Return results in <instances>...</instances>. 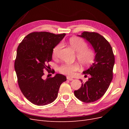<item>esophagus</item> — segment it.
<instances>
[{
	"label": "esophagus",
	"mask_w": 129,
	"mask_h": 129,
	"mask_svg": "<svg viewBox=\"0 0 129 129\" xmlns=\"http://www.w3.org/2000/svg\"><path fill=\"white\" fill-rule=\"evenodd\" d=\"M67 79L68 80H69V81H72V80H74V79H73V78H72V77H69V76H67Z\"/></svg>",
	"instance_id": "obj_1"
}]
</instances>
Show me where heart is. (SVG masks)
I'll return each instance as SVG.
<instances>
[{"label":"heart","mask_w":129,"mask_h":129,"mask_svg":"<svg viewBox=\"0 0 129 129\" xmlns=\"http://www.w3.org/2000/svg\"><path fill=\"white\" fill-rule=\"evenodd\" d=\"M69 44L72 48L77 52V58L82 64L86 66L92 63L95 56L94 51L91 48H87V43L83 39L77 37L72 38L69 39ZM62 47V43L61 42L54 47L53 49V56L54 58L58 57ZM79 63L75 62L72 64L65 63L62 64L58 68V71L64 75L72 76L79 71Z\"/></svg>","instance_id":"1"}]
</instances>
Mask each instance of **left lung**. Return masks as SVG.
<instances>
[{"label": "left lung", "instance_id": "obj_1", "mask_svg": "<svg viewBox=\"0 0 129 129\" xmlns=\"http://www.w3.org/2000/svg\"><path fill=\"white\" fill-rule=\"evenodd\" d=\"M78 36L91 45L96 55L93 63L83 72L84 74H90L91 77L83 83L79 89L74 91V95L83 102H93L104 95L110 85L113 77L115 56L110 44L101 34L83 32Z\"/></svg>", "mask_w": 129, "mask_h": 129}]
</instances>
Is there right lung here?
<instances>
[{
    "label": "right lung",
    "mask_w": 129,
    "mask_h": 129,
    "mask_svg": "<svg viewBox=\"0 0 129 129\" xmlns=\"http://www.w3.org/2000/svg\"><path fill=\"white\" fill-rule=\"evenodd\" d=\"M65 36V33L32 32L18 47L14 69L18 85L23 95L34 104L45 105L52 103L56 99L61 84L67 80L60 74L46 79L43 78L44 70L48 71L53 49Z\"/></svg>",
    "instance_id": "add662e5"
}]
</instances>
